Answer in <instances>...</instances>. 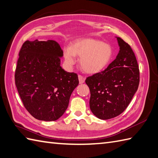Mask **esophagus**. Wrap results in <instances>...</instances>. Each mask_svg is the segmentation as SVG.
<instances>
[{"mask_svg":"<svg viewBox=\"0 0 158 158\" xmlns=\"http://www.w3.org/2000/svg\"><path fill=\"white\" fill-rule=\"evenodd\" d=\"M78 80H79V83L80 84H82L85 82V78H84L83 76H82L81 75L78 76Z\"/></svg>","mask_w":158,"mask_h":158,"instance_id":"1","label":"esophagus"}]
</instances>
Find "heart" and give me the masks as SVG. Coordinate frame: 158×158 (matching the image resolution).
Segmentation results:
<instances>
[{"label":"heart","instance_id":"b5f03b06","mask_svg":"<svg viewBox=\"0 0 158 158\" xmlns=\"http://www.w3.org/2000/svg\"><path fill=\"white\" fill-rule=\"evenodd\" d=\"M113 55V50L110 44L93 38L78 40L70 47L63 50L66 63L73 66L76 56L80 58V66L84 72L95 74L104 69L110 63Z\"/></svg>","mask_w":158,"mask_h":158}]
</instances>
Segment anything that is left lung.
<instances>
[{"instance_id":"left-lung-1","label":"left lung","mask_w":158,"mask_h":158,"mask_svg":"<svg viewBox=\"0 0 158 158\" xmlns=\"http://www.w3.org/2000/svg\"><path fill=\"white\" fill-rule=\"evenodd\" d=\"M119 51L104 71L86 79L91 92L93 114L106 120L121 114L130 104L139 85V69L130 45L116 37Z\"/></svg>"}]
</instances>
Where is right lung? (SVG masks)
<instances>
[{
    "mask_svg": "<svg viewBox=\"0 0 158 158\" xmlns=\"http://www.w3.org/2000/svg\"><path fill=\"white\" fill-rule=\"evenodd\" d=\"M63 56V50L54 40H28L19 53L15 85L24 107L38 120L59 118L78 85V75L61 67Z\"/></svg>",
    "mask_w": 158,
    "mask_h": 158,
    "instance_id": "add662e5",
    "label": "right lung"
}]
</instances>
